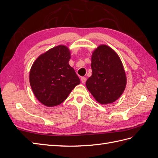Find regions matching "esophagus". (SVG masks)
I'll return each instance as SVG.
<instances>
[{
  "mask_svg": "<svg viewBox=\"0 0 158 158\" xmlns=\"http://www.w3.org/2000/svg\"><path fill=\"white\" fill-rule=\"evenodd\" d=\"M86 78L85 77H82V78H81V81H82V84H85V82H86Z\"/></svg>",
  "mask_w": 158,
  "mask_h": 158,
  "instance_id": "obj_1",
  "label": "esophagus"
}]
</instances>
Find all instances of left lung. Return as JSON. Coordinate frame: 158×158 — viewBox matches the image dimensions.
<instances>
[{"mask_svg": "<svg viewBox=\"0 0 158 158\" xmlns=\"http://www.w3.org/2000/svg\"><path fill=\"white\" fill-rule=\"evenodd\" d=\"M92 74L85 85L96 101L112 103L123 94L127 77L122 62L117 52L106 45L98 47L92 52Z\"/></svg>", "mask_w": 158, "mask_h": 158, "instance_id": "8db88e82", "label": "left lung"}]
</instances>
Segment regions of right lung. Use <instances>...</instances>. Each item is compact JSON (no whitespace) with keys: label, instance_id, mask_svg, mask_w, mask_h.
<instances>
[{"label":"right lung","instance_id":"1","mask_svg":"<svg viewBox=\"0 0 158 158\" xmlns=\"http://www.w3.org/2000/svg\"><path fill=\"white\" fill-rule=\"evenodd\" d=\"M70 52L60 45L41 54L32 64L30 83L33 94L42 104L54 107L67 98L80 80L69 65Z\"/></svg>","mask_w":158,"mask_h":158}]
</instances>
